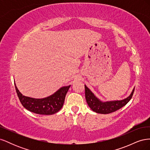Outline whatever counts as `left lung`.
<instances>
[{
  "label": "left lung",
  "mask_w": 150,
  "mask_h": 150,
  "mask_svg": "<svg viewBox=\"0 0 150 150\" xmlns=\"http://www.w3.org/2000/svg\"><path fill=\"white\" fill-rule=\"evenodd\" d=\"M84 87L85 97L88 106L93 111L100 114H109L120 110L130 101L134 91V88L129 96L122 100L103 101L95 96L94 94L85 84Z\"/></svg>",
  "instance_id": "left-lung-1"
}]
</instances>
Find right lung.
I'll list each match as a JSON object with an SVG mask.
<instances>
[{
  "mask_svg": "<svg viewBox=\"0 0 150 150\" xmlns=\"http://www.w3.org/2000/svg\"><path fill=\"white\" fill-rule=\"evenodd\" d=\"M14 84L17 96L22 106L35 114L44 115H54L61 110L64 104L66 95L71 86H62L51 96L37 99L22 95L15 83Z\"/></svg>",
  "mask_w": 150,
  "mask_h": 150,
  "instance_id": "add662e5",
  "label": "right lung"
}]
</instances>
